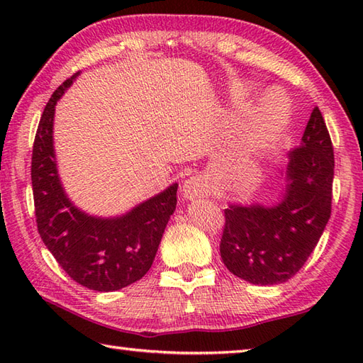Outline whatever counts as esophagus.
I'll use <instances>...</instances> for the list:
<instances>
[{
  "instance_id": "1",
  "label": "esophagus",
  "mask_w": 363,
  "mask_h": 363,
  "mask_svg": "<svg viewBox=\"0 0 363 363\" xmlns=\"http://www.w3.org/2000/svg\"><path fill=\"white\" fill-rule=\"evenodd\" d=\"M182 196L186 199H196V198H207L211 195V184L204 176L196 174L191 176L182 184Z\"/></svg>"
}]
</instances>
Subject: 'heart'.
<instances>
[{"label": "heart", "instance_id": "b5f03b06", "mask_svg": "<svg viewBox=\"0 0 363 363\" xmlns=\"http://www.w3.org/2000/svg\"><path fill=\"white\" fill-rule=\"evenodd\" d=\"M290 107L289 101L281 91H269L257 106L256 115H254V125H252V143L254 146H265L272 138L277 134L285 121L289 120Z\"/></svg>", "mask_w": 363, "mask_h": 363}]
</instances>
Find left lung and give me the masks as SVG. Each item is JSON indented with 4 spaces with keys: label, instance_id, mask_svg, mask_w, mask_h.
Here are the masks:
<instances>
[{
    "label": "left lung",
    "instance_id": "obj_1",
    "mask_svg": "<svg viewBox=\"0 0 363 363\" xmlns=\"http://www.w3.org/2000/svg\"><path fill=\"white\" fill-rule=\"evenodd\" d=\"M282 199L276 206L230 204L225 209L220 252L233 274L257 285L295 276L330 218L334 148L318 107L301 145L289 152Z\"/></svg>",
    "mask_w": 363,
    "mask_h": 363
}]
</instances>
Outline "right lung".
Masks as SVG:
<instances>
[{
    "instance_id": "right-lung-1",
    "label": "right lung",
    "mask_w": 363,
    "mask_h": 363,
    "mask_svg": "<svg viewBox=\"0 0 363 363\" xmlns=\"http://www.w3.org/2000/svg\"><path fill=\"white\" fill-rule=\"evenodd\" d=\"M78 74L54 91L38 123L30 164L35 221L45 246L74 282L113 291L148 273L176 209L177 184L117 218L90 217L74 207L57 174L52 120L54 106Z\"/></svg>"
}]
</instances>
